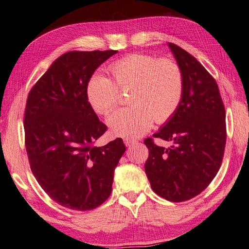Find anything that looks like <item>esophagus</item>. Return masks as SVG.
<instances>
[{"label":"esophagus","mask_w":249,"mask_h":249,"mask_svg":"<svg viewBox=\"0 0 249 249\" xmlns=\"http://www.w3.org/2000/svg\"><path fill=\"white\" fill-rule=\"evenodd\" d=\"M137 141H133L131 139H124V144L126 146H131L132 144H135Z\"/></svg>","instance_id":"obj_1"}]
</instances>
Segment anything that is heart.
<instances>
[{
	"label": "heart",
	"mask_w": 249,
	"mask_h": 249,
	"mask_svg": "<svg viewBox=\"0 0 249 249\" xmlns=\"http://www.w3.org/2000/svg\"><path fill=\"white\" fill-rule=\"evenodd\" d=\"M114 82L95 73L86 89L87 100L100 114L117 106L122 91H130L129 107L121 108L107 119L114 136L140 138L154 123H164L177 112L184 94V75L179 64L146 53H130L110 66Z\"/></svg>",
	"instance_id": "1"
}]
</instances>
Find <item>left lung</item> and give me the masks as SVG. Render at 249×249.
<instances>
[{
	"label": "left lung",
	"mask_w": 249,
	"mask_h": 249,
	"mask_svg": "<svg viewBox=\"0 0 249 249\" xmlns=\"http://www.w3.org/2000/svg\"><path fill=\"white\" fill-rule=\"evenodd\" d=\"M168 46L183 71L184 94L177 112L154 135L173 145L165 148L145 139V173L157 195L183 202L201 194L218 174L226 143L225 108L202 64L176 44Z\"/></svg>",
	"instance_id": "1"
}]
</instances>
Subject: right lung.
Wrapping results in <instances>:
<instances>
[{
    "label": "right lung",
    "mask_w": 249,
    "mask_h": 249,
    "mask_svg": "<svg viewBox=\"0 0 249 249\" xmlns=\"http://www.w3.org/2000/svg\"><path fill=\"white\" fill-rule=\"evenodd\" d=\"M117 53H64L28 93L24 130L31 171L43 190L69 209L91 210L107 200L114 168L126 150L121 138L94 146L107 126L86 94L95 69Z\"/></svg>",
    "instance_id": "obj_1"
}]
</instances>
